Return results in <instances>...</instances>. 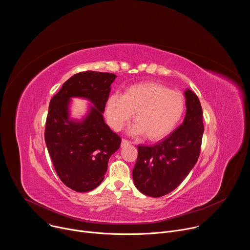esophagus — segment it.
Listing matches in <instances>:
<instances>
[{"label": "esophagus", "mask_w": 250, "mask_h": 250, "mask_svg": "<svg viewBox=\"0 0 250 250\" xmlns=\"http://www.w3.org/2000/svg\"><path fill=\"white\" fill-rule=\"evenodd\" d=\"M129 145H130V141H128L127 139H125V138L122 139V146H126Z\"/></svg>", "instance_id": "34e87169"}]
</instances>
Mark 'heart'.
<instances>
[{"instance_id":"b5f03b06","label":"heart","mask_w":250,"mask_h":250,"mask_svg":"<svg viewBox=\"0 0 250 250\" xmlns=\"http://www.w3.org/2000/svg\"><path fill=\"white\" fill-rule=\"evenodd\" d=\"M186 108L184 96L159 83L132 85L124 95L114 93L105 103L104 114L109 125L120 130L134 114L132 134H146L149 140L169 135L180 123Z\"/></svg>"}]
</instances>
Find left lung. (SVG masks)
Segmentation results:
<instances>
[{"instance_id": "8db88e82", "label": "left lung", "mask_w": 250, "mask_h": 250, "mask_svg": "<svg viewBox=\"0 0 250 250\" xmlns=\"http://www.w3.org/2000/svg\"><path fill=\"white\" fill-rule=\"evenodd\" d=\"M186 116L181 125L153 146H138L132 170L135 187L146 196L162 197L179 186L200 155L203 110L197 95L185 91Z\"/></svg>"}]
</instances>
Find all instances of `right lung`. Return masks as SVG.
<instances>
[{
  "label": "right lung",
  "instance_id": "1",
  "mask_svg": "<svg viewBox=\"0 0 250 250\" xmlns=\"http://www.w3.org/2000/svg\"><path fill=\"white\" fill-rule=\"evenodd\" d=\"M116 75L85 71L69 78L50 101L44 138L54 169L70 189L84 193L97 188L122 138L104 121L105 103ZM88 98L94 104L80 122L68 118L71 97Z\"/></svg>",
  "mask_w": 250,
  "mask_h": 250
}]
</instances>
